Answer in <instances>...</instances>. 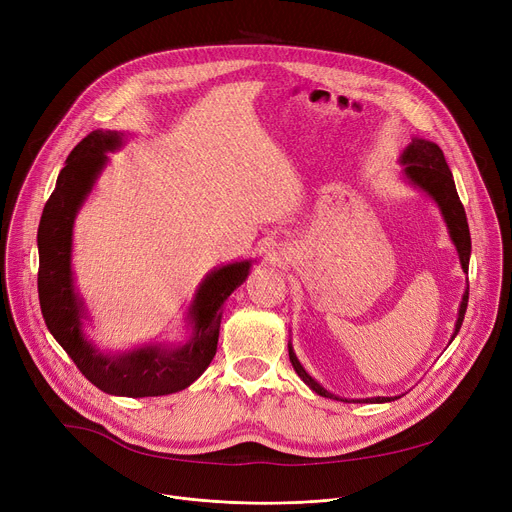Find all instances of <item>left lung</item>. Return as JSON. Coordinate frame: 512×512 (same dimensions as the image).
<instances>
[{"label": "left lung", "instance_id": "left-lung-1", "mask_svg": "<svg viewBox=\"0 0 512 512\" xmlns=\"http://www.w3.org/2000/svg\"><path fill=\"white\" fill-rule=\"evenodd\" d=\"M400 163L404 165V175L406 179L414 185V188L423 190L427 196H431L435 200V204L439 206L441 214H443V220L447 224V230H449V237L457 249V255H459V263H461V269L468 273V265H470V253H472V239H470V226H468V218H466V210H463V204L457 196V190H455V181H453V175H451V169L445 161V155L443 151L439 149V145L431 143V141H425V138H412V143L404 149L402 157H400ZM468 298H470V284L466 288V292H463V298H461V304H459V312H457V322H455V331H453V337L451 341L455 339V335L459 333L461 329V322H463V316H466V310H468ZM288 351H290V361L296 369V374L302 378V382L312 390L316 392L318 396H324V398H333V400H343V402H374V404H382V402H390L394 398L390 396H376V398H355V400H349V398H341V396H335L331 394L329 390H324L312 376L306 374V369L302 367V363L298 361L292 345L288 343Z\"/></svg>", "mask_w": 512, "mask_h": 512}]
</instances>
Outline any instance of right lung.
<instances>
[{
  "label": "right lung",
  "instance_id": "obj_1",
  "mask_svg": "<svg viewBox=\"0 0 512 512\" xmlns=\"http://www.w3.org/2000/svg\"><path fill=\"white\" fill-rule=\"evenodd\" d=\"M122 138L116 130H94L69 153L38 224V298L51 335L96 388L128 398L165 396L194 384L214 359L222 304L247 280L251 261L228 263L206 275L188 312L192 337L185 345H143L108 355L87 341L85 308L71 271L73 222L108 163L106 153L120 149Z\"/></svg>",
  "mask_w": 512,
  "mask_h": 512
}]
</instances>
